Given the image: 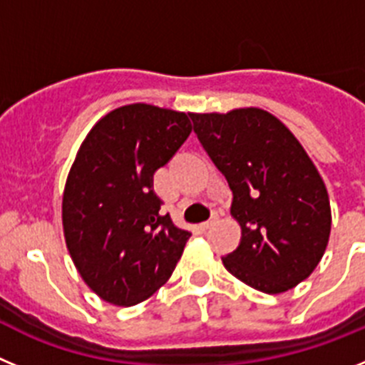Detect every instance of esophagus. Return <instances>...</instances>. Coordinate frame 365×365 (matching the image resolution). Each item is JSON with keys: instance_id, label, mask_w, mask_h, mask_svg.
I'll return each instance as SVG.
<instances>
[{"instance_id": "obj_1", "label": "esophagus", "mask_w": 365, "mask_h": 365, "mask_svg": "<svg viewBox=\"0 0 365 365\" xmlns=\"http://www.w3.org/2000/svg\"><path fill=\"white\" fill-rule=\"evenodd\" d=\"M216 220H218V211H212L211 218L207 220V222H203V223H202V227H203V229H209V227H211V225H215Z\"/></svg>"}]
</instances>
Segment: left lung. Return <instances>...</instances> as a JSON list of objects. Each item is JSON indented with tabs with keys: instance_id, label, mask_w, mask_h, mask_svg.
<instances>
[{
	"instance_id": "8db88e82",
	"label": "left lung",
	"mask_w": 365,
	"mask_h": 365,
	"mask_svg": "<svg viewBox=\"0 0 365 365\" xmlns=\"http://www.w3.org/2000/svg\"><path fill=\"white\" fill-rule=\"evenodd\" d=\"M200 143L232 190L242 227L222 258L232 277L278 294L309 277L327 247L331 207L317 167L293 133L267 110L189 114Z\"/></svg>"
}]
</instances>
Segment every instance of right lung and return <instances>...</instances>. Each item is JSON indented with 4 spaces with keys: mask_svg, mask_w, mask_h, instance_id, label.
<instances>
[{
    "mask_svg": "<svg viewBox=\"0 0 365 365\" xmlns=\"http://www.w3.org/2000/svg\"><path fill=\"white\" fill-rule=\"evenodd\" d=\"M185 113L133 103L101 118L81 143L63 192L67 249L105 302L136 305L175 271L190 232L162 212L154 173L189 138Z\"/></svg>",
    "mask_w": 365,
    "mask_h": 365,
    "instance_id": "add662e5",
    "label": "right lung"
}]
</instances>
